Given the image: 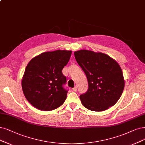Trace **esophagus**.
Returning <instances> with one entry per match:
<instances>
[{"instance_id":"esophagus-1","label":"esophagus","mask_w":145,"mask_h":145,"mask_svg":"<svg viewBox=\"0 0 145 145\" xmlns=\"http://www.w3.org/2000/svg\"><path fill=\"white\" fill-rule=\"evenodd\" d=\"M72 89H73V91H77V87H74V88H72Z\"/></svg>"}]
</instances>
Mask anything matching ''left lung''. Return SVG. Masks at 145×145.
Instances as JSON below:
<instances>
[{"label":"left lung","instance_id":"8db88e82","mask_svg":"<svg viewBox=\"0 0 145 145\" xmlns=\"http://www.w3.org/2000/svg\"><path fill=\"white\" fill-rule=\"evenodd\" d=\"M74 54L88 79L87 91L79 97L82 105L96 112L113 106L121 97L125 85L118 63L101 52L81 50Z\"/></svg>","mask_w":145,"mask_h":145}]
</instances>
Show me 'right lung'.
<instances>
[{
  "mask_svg": "<svg viewBox=\"0 0 145 145\" xmlns=\"http://www.w3.org/2000/svg\"><path fill=\"white\" fill-rule=\"evenodd\" d=\"M71 54L67 50L45 52L29 61L21 85L25 97L35 108L50 111L64 103L67 90L63 88L66 77L62 70Z\"/></svg>",
  "mask_w": 145,
  "mask_h": 145,
  "instance_id": "obj_1",
  "label": "right lung"
}]
</instances>
